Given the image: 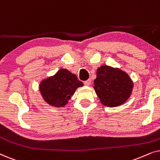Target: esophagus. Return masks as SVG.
I'll list each match as a JSON object with an SVG mask.
<instances>
[{"mask_svg":"<svg viewBox=\"0 0 160 160\" xmlns=\"http://www.w3.org/2000/svg\"><path fill=\"white\" fill-rule=\"evenodd\" d=\"M84 84L85 85H87V86H89V85L91 84V80H90V79H88V80L85 81Z\"/></svg>","mask_w":160,"mask_h":160,"instance_id":"obj_1","label":"esophagus"}]
</instances>
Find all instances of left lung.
Returning <instances> with one entry per match:
<instances>
[{
  "instance_id": "8db88e82",
  "label": "left lung",
  "mask_w": 160,
  "mask_h": 160,
  "mask_svg": "<svg viewBox=\"0 0 160 160\" xmlns=\"http://www.w3.org/2000/svg\"><path fill=\"white\" fill-rule=\"evenodd\" d=\"M94 84L100 102L110 108L124 103L132 95L134 87V83L126 72L109 65L98 68Z\"/></svg>"
}]
</instances>
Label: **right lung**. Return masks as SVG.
Listing matches in <instances>:
<instances>
[{
  "instance_id": "obj_1",
  "label": "right lung",
  "mask_w": 160,
  "mask_h": 160,
  "mask_svg": "<svg viewBox=\"0 0 160 160\" xmlns=\"http://www.w3.org/2000/svg\"><path fill=\"white\" fill-rule=\"evenodd\" d=\"M83 83L68 70L60 68L53 76L41 80L38 89L43 100L55 108L64 107Z\"/></svg>"
}]
</instances>
